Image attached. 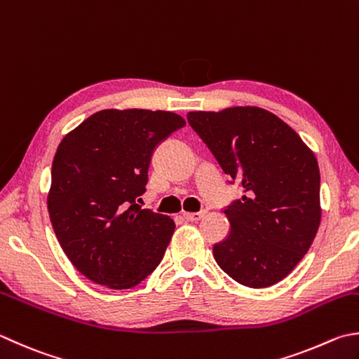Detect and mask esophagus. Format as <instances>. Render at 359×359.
<instances>
[{
  "instance_id": "34e87169",
  "label": "esophagus",
  "mask_w": 359,
  "mask_h": 359,
  "mask_svg": "<svg viewBox=\"0 0 359 359\" xmlns=\"http://www.w3.org/2000/svg\"><path fill=\"white\" fill-rule=\"evenodd\" d=\"M206 211H200V212H182V217L186 220H191V222H198L201 217H205Z\"/></svg>"
}]
</instances>
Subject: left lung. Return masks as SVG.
<instances>
[{"instance_id":"obj_1","label":"left lung","mask_w":359,"mask_h":359,"mask_svg":"<svg viewBox=\"0 0 359 359\" xmlns=\"http://www.w3.org/2000/svg\"><path fill=\"white\" fill-rule=\"evenodd\" d=\"M187 121L242 187L223 209L231 231L212 247L223 272L269 287L292 272L320 225V173L314 153L275 114L255 106L189 112Z\"/></svg>"}]
</instances>
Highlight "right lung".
<instances>
[{"label": "right lung", "mask_w": 359, "mask_h": 359, "mask_svg": "<svg viewBox=\"0 0 359 359\" xmlns=\"http://www.w3.org/2000/svg\"><path fill=\"white\" fill-rule=\"evenodd\" d=\"M186 121L167 111L106 109L60 142L48 212L67 258L93 283L130 289L164 258L173 220L142 209L156 147Z\"/></svg>", "instance_id": "1"}]
</instances>
